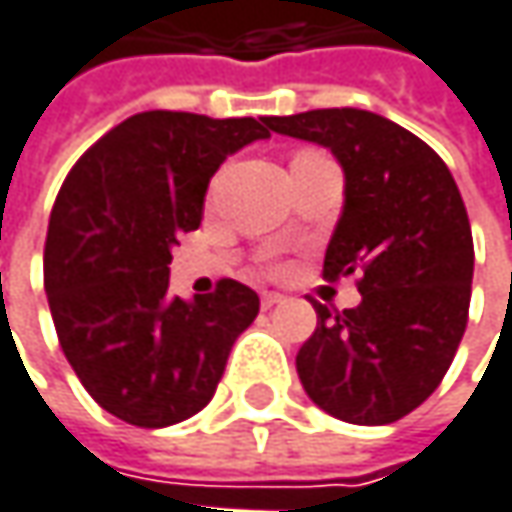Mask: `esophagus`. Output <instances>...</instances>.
I'll return each mask as SVG.
<instances>
[{
    "mask_svg": "<svg viewBox=\"0 0 512 512\" xmlns=\"http://www.w3.org/2000/svg\"><path fill=\"white\" fill-rule=\"evenodd\" d=\"M281 302H284V296H281V293H263V296H260V307H263V310H272L275 304H281Z\"/></svg>",
    "mask_w": 512,
    "mask_h": 512,
    "instance_id": "esophagus-1",
    "label": "esophagus"
}]
</instances>
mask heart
I'll list each match as a JSON object with an SVG mask.
<instances>
[{"mask_svg":"<svg viewBox=\"0 0 512 512\" xmlns=\"http://www.w3.org/2000/svg\"><path fill=\"white\" fill-rule=\"evenodd\" d=\"M269 269H278V266H269Z\"/></svg>","mask_w":512,"mask_h":512,"instance_id":"1","label":"heart"}]
</instances>
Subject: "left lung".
<instances>
[{
	"instance_id": "8db88e82",
	"label": "left lung",
	"mask_w": 512,
	"mask_h": 512,
	"mask_svg": "<svg viewBox=\"0 0 512 512\" xmlns=\"http://www.w3.org/2000/svg\"><path fill=\"white\" fill-rule=\"evenodd\" d=\"M269 128L331 149L346 205L325 278L357 275L360 304L313 302L299 349L304 393L351 425H390L440 387L469 322L475 246L442 158L407 128L357 108L269 117Z\"/></svg>"
}]
</instances>
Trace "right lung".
I'll use <instances>...</instances> for the list:
<instances>
[{
  "label": "right lung",
  "mask_w": 512,
  "mask_h": 512,
  "mask_svg": "<svg viewBox=\"0 0 512 512\" xmlns=\"http://www.w3.org/2000/svg\"><path fill=\"white\" fill-rule=\"evenodd\" d=\"M269 137V117L134 114L70 169L49 216L43 284L84 390L137 428L208 404L260 299L222 278L193 302L169 296L172 246L202 225L219 163Z\"/></svg>",
  "instance_id": "1"
}]
</instances>
